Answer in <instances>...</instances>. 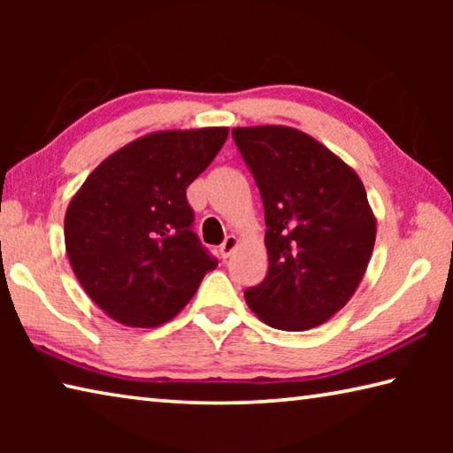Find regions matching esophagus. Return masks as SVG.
<instances>
[{"instance_id":"34e87169","label":"esophagus","mask_w":453,"mask_h":453,"mask_svg":"<svg viewBox=\"0 0 453 453\" xmlns=\"http://www.w3.org/2000/svg\"><path fill=\"white\" fill-rule=\"evenodd\" d=\"M237 245H240V242H237V237L235 235H227L226 237V242L221 243V248H219V251H221V256L224 257H229L235 251V248Z\"/></svg>"}]
</instances>
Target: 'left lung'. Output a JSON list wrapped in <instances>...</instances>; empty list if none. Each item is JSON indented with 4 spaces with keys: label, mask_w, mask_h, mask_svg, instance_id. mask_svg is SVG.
Here are the masks:
<instances>
[{
    "label": "left lung",
    "mask_w": 453,
    "mask_h": 453,
    "mask_svg": "<svg viewBox=\"0 0 453 453\" xmlns=\"http://www.w3.org/2000/svg\"><path fill=\"white\" fill-rule=\"evenodd\" d=\"M265 210V280L245 302L267 326L305 332L346 305L375 243L359 175L311 135L288 126L234 127Z\"/></svg>",
    "instance_id": "8db88e82"
}]
</instances>
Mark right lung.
Returning a JSON list of instances; mask_svg holds the SVG:
<instances>
[{
	"mask_svg": "<svg viewBox=\"0 0 453 453\" xmlns=\"http://www.w3.org/2000/svg\"><path fill=\"white\" fill-rule=\"evenodd\" d=\"M227 127L165 129L129 142L88 175L65 211V251L86 294L111 319L157 327L186 308L213 259L191 232L186 189Z\"/></svg>",
	"mask_w": 453,
	"mask_h": 453,
	"instance_id": "add662e5",
	"label": "right lung"
}]
</instances>
